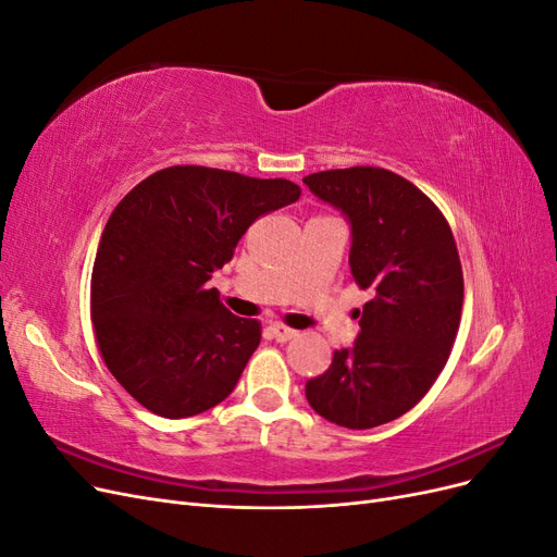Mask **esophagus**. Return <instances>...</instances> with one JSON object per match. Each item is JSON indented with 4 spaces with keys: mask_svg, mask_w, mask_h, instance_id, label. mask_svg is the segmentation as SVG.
Segmentation results:
<instances>
[{
    "mask_svg": "<svg viewBox=\"0 0 557 557\" xmlns=\"http://www.w3.org/2000/svg\"><path fill=\"white\" fill-rule=\"evenodd\" d=\"M272 332H274V336H276V342H290V339H295V336L299 334L297 330H293V327H288V325H283V323H274V325H272Z\"/></svg>",
    "mask_w": 557,
    "mask_h": 557,
    "instance_id": "34e87169",
    "label": "esophagus"
}]
</instances>
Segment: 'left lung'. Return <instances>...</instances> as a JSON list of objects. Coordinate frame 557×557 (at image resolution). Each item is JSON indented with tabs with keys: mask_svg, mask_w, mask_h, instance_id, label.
<instances>
[{
	"mask_svg": "<svg viewBox=\"0 0 557 557\" xmlns=\"http://www.w3.org/2000/svg\"><path fill=\"white\" fill-rule=\"evenodd\" d=\"M352 227L350 272L362 290L360 336L334 350L307 383L311 409L330 423L369 430L411 411L448 362L462 315V264L450 225L416 185L383 166L305 178Z\"/></svg>",
	"mask_w": 557,
	"mask_h": 557,
	"instance_id": "obj_1",
	"label": "left lung"
}]
</instances>
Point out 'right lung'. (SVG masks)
<instances>
[{
	"label": "right lung",
	"instance_id": "1",
	"mask_svg": "<svg viewBox=\"0 0 557 557\" xmlns=\"http://www.w3.org/2000/svg\"><path fill=\"white\" fill-rule=\"evenodd\" d=\"M299 185L199 164L166 166L117 201L97 246L90 318L113 379L162 418L221 404L262 339L207 281L260 215Z\"/></svg>",
	"mask_w": 557,
	"mask_h": 557
}]
</instances>
